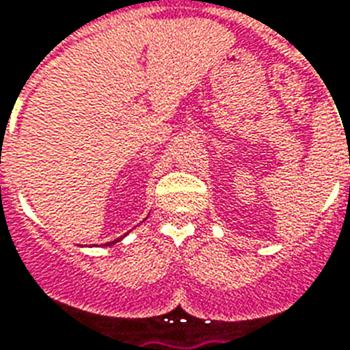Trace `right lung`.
Returning <instances> with one entry per match:
<instances>
[{
	"instance_id": "obj_1",
	"label": "right lung",
	"mask_w": 350,
	"mask_h": 350,
	"mask_svg": "<svg viewBox=\"0 0 350 350\" xmlns=\"http://www.w3.org/2000/svg\"><path fill=\"white\" fill-rule=\"evenodd\" d=\"M117 240H119V239H117ZM117 240H113V242H117Z\"/></svg>"
}]
</instances>
